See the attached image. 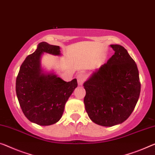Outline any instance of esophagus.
Here are the masks:
<instances>
[{
	"instance_id": "1",
	"label": "esophagus",
	"mask_w": 155,
	"mask_h": 155,
	"mask_svg": "<svg viewBox=\"0 0 155 155\" xmlns=\"http://www.w3.org/2000/svg\"><path fill=\"white\" fill-rule=\"evenodd\" d=\"M77 80H78V83L80 86H82L83 83L86 80V76L84 73H80L79 74L77 75Z\"/></svg>"
}]
</instances>
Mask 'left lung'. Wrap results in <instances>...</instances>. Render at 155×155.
I'll return each mask as SVG.
<instances>
[{"mask_svg": "<svg viewBox=\"0 0 155 155\" xmlns=\"http://www.w3.org/2000/svg\"><path fill=\"white\" fill-rule=\"evenodd\" d=\"M114 54L83 84L85 109L93 122L120 124L134 111L141 91L137 64L124 47L110 45Z\"/></svg>", "mask_w": 155, "mask_h": 155, "instance_id": "1", "label": "left lung"}]
</instances>
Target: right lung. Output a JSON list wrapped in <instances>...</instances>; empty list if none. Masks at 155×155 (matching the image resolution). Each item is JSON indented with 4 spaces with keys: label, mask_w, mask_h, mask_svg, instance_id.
I'll return each instance as SVG.
<instances>
[{
    "label": "right lung",
    "mask_w": 155,
    "mask_h": 155,
    "mask_svg": "<svg viewBox=\"0 0 155 155\" xmlns=\"http://www.w3.org/2000/svg\"><path fill=\"white\" fill-rule=\"evenodd\" d=\"M45 53L61 55L59 46L39 43L21 64L16 80V96L25 117L43 126L60 120L66 102L78 87L76 79L67 82L53 72L44 71L41 61Z\"/></svg>",
    "instance_id": "obj_1"
}]
</instances>
